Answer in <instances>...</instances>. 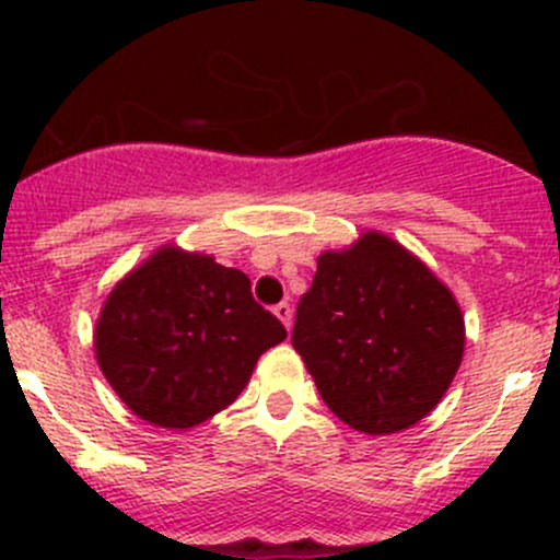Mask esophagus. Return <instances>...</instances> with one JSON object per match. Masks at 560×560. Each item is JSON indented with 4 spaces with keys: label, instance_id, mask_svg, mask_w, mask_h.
Returning <instances> with one entry per match:
<instances>
[{
    "label": "esophagus",
    "instance_id": "1",
    "mask_svg": "<svg viewBox=\"0 0 560 560\" xmlns=\"http://www.w3.org/2000/svg\"><path fill=\"white\" fill-rule=\"evenodd\" d=\"M273 314L279 316V319L284 322L287 330H290V327H292V306H290V303H284V301L276 303V306H273Z\"/></svg>",
    "mask_w": 560,
    "mask_h": 560
}]
</instances>
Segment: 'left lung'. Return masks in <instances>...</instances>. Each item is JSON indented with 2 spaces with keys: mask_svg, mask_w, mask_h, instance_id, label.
Wrapping results in <instances>:
<instances>
[{
  "mask_svg": "<svg viewBox=\"0 0 560 560\" xmlns=\"http://www.w3.org/2000/svg\"><path fill=\"white\" fill-rule=\"evenodd\" d=\"M463 343L453 292L380 233L316 259L292 327L327 409L371 436L415 425L442 400Z\"/></svg>",
  "mask_w": 560,
  "mask_h": 560,
  "instance_id": "left-lung-1",
  "label": "left lung"
}]
</instances>
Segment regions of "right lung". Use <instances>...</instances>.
<instances>
[{"label": "right lung", "mask_w": 560, "mask_h": 560, "mask_svg": "<svg viewBox=\"0 0 560 560\" xmlns=\"http://www.w3.org/2000/svg\"><path fill=\"white\" fill-rule=\"evenodd\" d=\"M284 338L246 273L178 248L132 270L107 295L94 332L118 398L162 428L200 425L233 404L259 354Z\"/></svg>", "instance_id": "add662e5"}]
</instances>
